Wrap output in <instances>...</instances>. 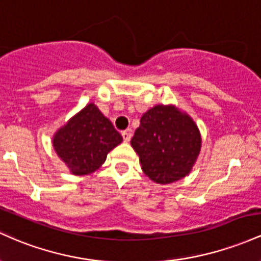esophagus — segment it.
Instances as JSON below:
<instances>
[{
	"instance_id": "1",
	"label": "esophagus",
	"mask_w": 261,
	"mask_h": 261,
	"mask_svg": "<svg viewBox=\"0 0 261 261\" xmlns=\"http://www.w3.org/2000/svg\"><path fill=\"white\" fill-rule=\"evenodd\" d=\"M122 139H124L125 142H128L131 140V133L130 130H126V131H122Z\"/></svg>"
}]
</instances>
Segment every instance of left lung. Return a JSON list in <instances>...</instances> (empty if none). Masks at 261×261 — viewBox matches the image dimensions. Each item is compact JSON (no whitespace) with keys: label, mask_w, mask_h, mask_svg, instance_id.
<instances>
[{"label":"left lung","mask_w":261,"mask_h":261,"mask_svg":"<svg viewBox=\"0 0 261 261\" xmlns=\"http://www.w3.org/2000/svg\"><path fill=\"white\" fill-rule=\"evenodd\" d=\"M131 146L146 176L168 185L190 174L202 137L193 119L176 105H154L142 115Z\"/></svg>","instance_id":"1"}]
</instances>
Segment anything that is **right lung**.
<instances>
[{"label":"right lung","instance_id":"1","mask_svg":"<svg viewBox=\"0 0 261 261\" xmlns=\"http://www.w3.org/2000/svg\"><path fill=\"white\" fill-rule=\"evenodd\" d=\"M51 142L70 173L84 176L98 170L108 153L121 144L122 137L98 107L90 102L58 128Z\"/></svg>","mask_w":261,"mask_h":261}]
</instances>
